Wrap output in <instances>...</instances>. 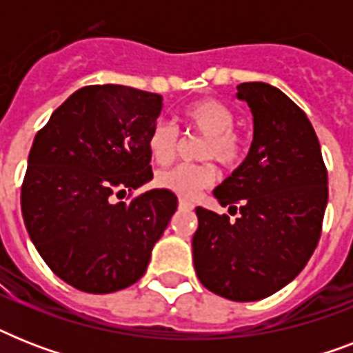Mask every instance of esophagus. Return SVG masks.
Wrapping results in <instances>:
<instances>
[{"label":"esophagus","mask_w":353,"mask_h":353,"mask_svg":"<svg viewBox=\"0 0 353 353\" xmlns=\"http://www.w3.org/2000/svg\"><path fill=\"white\" fill-rule=\"evenodd\" d=\"M179 209H183V210H192V203H190V201H187V199H179Z\"/></svg>","instance_id":"esophagus-1"}]
</instances>
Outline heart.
Instances as JSON below:
<instances>
[{
    "label": "heart",
    "mask_w": 353,
    "mask_h": 353,
    "mask_svg": "<svg viewBox=\"0 0 353 353\" xmlns=\"http://www.w3.org/2000/svg\"><path fill=\"white\" fill-rule=\"evenodd\" d=\"M187 126L194 132L207 135L201 148V159H216L223 166H234L243 155V141L234 128V113L214 99L192 102L183 113ZM179 148L177 128L168 121L154 124L148 135V152L157 165H168ZM216 168L209 163L203 165H176L157 174L155 183L165 190L194 198L199 190L210 187L216 181Z\"/></svg>",
    "instance_id": "obj_1"
}]
</instances>
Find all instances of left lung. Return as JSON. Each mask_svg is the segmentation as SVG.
<instances>
[{"label":"left lung","instance_id":"obj_1","mask_svg":"<svg viewBox=\"0 0 353 353\" xmlns=\"http://www.w3.org/2000/svg\"><path fill=\"white\" fill-rule=\"evenodd\" d=\"M236 99L252 115L249 154L214 188L236 221L203 207L192 258L199 282L236 302L273 295L301 273L321 238L328 174L306 113L265 82H243Z\"/></svg>","mask_w":353,"mask_h":353}]
</instances>
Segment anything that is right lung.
<instances>
[{"label":"right lung","instance_id":"add662e5","mask_svg":"<svg viewBox=\"0 0 353 353\" xmlns=\"http://www.w3.org/2000/svg\"><path fill=\"white\" fill-rule=\"evenodd\" d=\"M161 106L157 93L85 85L36 133L21 214L43 262L77 290L113 293L135 284L176 212V194L165 188L130 203L113 199L154 177L148 135Z\"/></svg>","mask_w":353,"mask_h":353}]
</instances>
